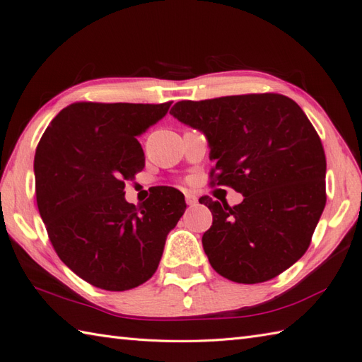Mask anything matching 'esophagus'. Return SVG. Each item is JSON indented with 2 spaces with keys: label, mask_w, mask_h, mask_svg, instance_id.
<instances>
[{
  "label": "esophagus",
  "mask_w": 362,
  "mask_h": 362,
  "mask_svg": "<svg viewBox=\"0 0 362 362\" xmlns=\"http://www.w3.org/2000/svg\"><path fill=\"white\" fill-rule=\"evenodd\" d=\"M186 203H187L189 206H195V204L198 203V198H197L195 195L187 194V195H186Z\"/></svg>",
  "instance_id": "34e87169"
}]
</instances>
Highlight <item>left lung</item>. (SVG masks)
<instances>
[{
    "label": "left lung",
    "mask_w": 362,
    "mask_h": 362,
    "mask_svg": "<svg viewBox=\"0 0 362 362\" xmlns=\"http://www.w3.org/2000/svg\"><path fill=\"white\" fill-rule=\"evenodd\" d=\"M170 115L206 136L216 186L243 195L234 207L199 198L214 216L202 240L212 268L237 284L290 268L308 249L327 199L325 153L302 108L267 93L181 100Z\"/></svg>",
    "instance_id": "1"
}]
</instances>
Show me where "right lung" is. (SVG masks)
I'll use <instances>...</instances> for the list:
<instances>
[{
  "instance_id": "right-lung-1",
  "label": "right lung",
  "mask_w": 362,
  "mask_h": 362,
  "mask_svg": "<svg viewBox=\"0 0 362 362\" xmlns=\"http://www.w3.org/2000/svg\"><path fill=\"white\" fill-rule=\"evenodd\" d=\"M165 103L80 102L63 108L38 142L37 204L60 260L102 290L125 291L155 274L165 238L186 211L180 190L159 187L139 206L125 181L146 165L138 136Z\"/></svg>"
}]
</instances>
